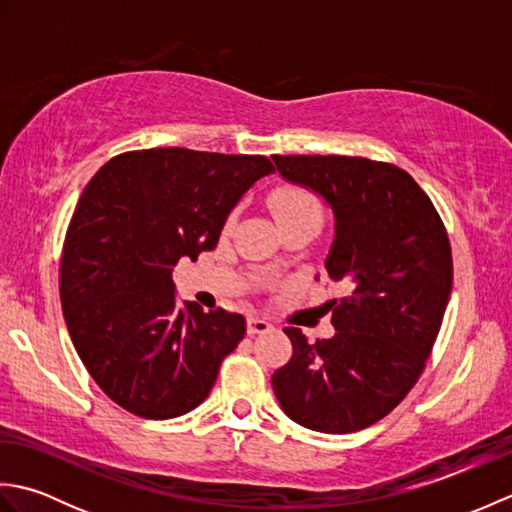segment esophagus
<instances>
[{"mask_svg": "<svg viewBox=\"0 0 512 512\" xmlns=\"http://www.w3.org/2000/svg\"><path fill=\"white\" fill-rule=\"evenodd\" d=\"M270 328H273V325H270L266 319H259V317H248V325H246V330H248V334H250V336H255V334H264V332H268Z\"/></svg>", "mask_w": 512, "mask_h": 512, "instance_id": "34e87169", "label": "esophagus"}]
</instances>
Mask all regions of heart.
<instances>
[{
  "label": "heart",
  "mask_w": 512,
  "mask_h": 512,
  "mask_svg": "<svg viewBox=\"0 0 512 512\" xmlns=\"http://www.w3.org/2000/svg\"><path fill=\"white\" fill-rule=\"evenodd\" d=\"M268 206L273 209L279 226L301 220V217H310V215L323 217V209L317 195L301 187H292V184H286V187H279L270 193Z\"/></svg>",
  "instance_id": "heart-1"
}]
</instances>
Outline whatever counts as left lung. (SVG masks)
Segmentation results:
<instances>
[{
	"label": "left lung",
	"mask_w": 512,
	"mask_h": 512,
	"mask_svg": "<svg viewBox=\"0 0 512 512\" xmlns=\"http://www.w3.org/2000/svg\"><path fill=\"white\" fill-rule=\"evenodd\" d=\"M281 178L314 191L334 213L325 277L334 336L310 343L284 328L292 358L273 374L290 420L354 433L385 418L416 385L451 297L447 231L416 180L389 162L354 156H273ZM319 279V277H317Z\"/></svg>",
	"instance_id": "left-lung-1"
}]
</instances>
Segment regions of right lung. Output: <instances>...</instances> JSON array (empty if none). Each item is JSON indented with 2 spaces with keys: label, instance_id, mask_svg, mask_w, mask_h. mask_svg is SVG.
I'll return each instance as SVG.
<instances>
[{
  "label": "right lung",
  "instance_id": "obj_1",
  "mask_svg": "<svg viewBox=\"0 0 512 512\" xmlns=\"http://www.w3.org/2000/svg\"><path fill=\"white\" fill-rule=\"evenodd\" d=\"M273 171L264 156L165 147L112 158L85 187L63 244L61 306L76 354L116 405L167 420L209 396L246 319L178 306L171 273L213 250L228 213Z\"/></svg>",
  "mask_w": 512,
  "mask_h": 512
}]
</instances>
